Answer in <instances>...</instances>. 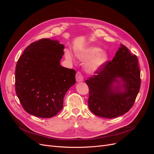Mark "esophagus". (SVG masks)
I'll return each mask as SVG.
<instances>
[{"label":"esophagus","mask_w":154,"mask_h":154,"mask_svg":"<svg viewBox=\"0 0 154 154\" xmlns=\"http://www.w3.org/2000/svg\"><path fill=\"white\" fill-rule=\"evenodd\" d=\"M76 80L77 82H80L83 80V77L81 72L78 71L76 74Z\"/></svg>","instance_id":"esophagus-1"}]
</instances>
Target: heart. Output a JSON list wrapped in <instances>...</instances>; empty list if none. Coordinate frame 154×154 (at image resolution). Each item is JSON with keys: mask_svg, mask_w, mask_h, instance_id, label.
<instances>
[{"mask_svg": "<svg viewBox=\"0 0 154 154\" xmlns=\"http://www.w3.org/2000/svg\"><path fill=\"white\" fill-rule=\"evenodd\" d=\"M99 48L91 47L83 51V52L77 54L78 57L83 60L89 59L96 55L90 62L86 64V69L88 71H94L103 65L106 60V54L103 51H100ZM66 57L67 60H72V55L69 51L66 52Z\"/></svg>", "mask_w": 154, "mask_h": 154, "instance_id": "obj_1", "label": "heart"}]
</instances>
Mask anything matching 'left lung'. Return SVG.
<instances>
[{"instance_id": "1", "label": "left lung", "mask_w": 154, "mask_h": 154, "mask_svg": "<svg viewBox=\"0 0 154 154\" xmlns=\"http://www.w3.org/2000/svg\"><path fill=\"white\" fill-rule=\"evenodd\" d=\"M85 80L89 90L88 108L93 114L105 118H114L127 113L132 108L141 86L140 69L136 54H132L123 44L111 61L105 62ZM121 77L125 91L113 84Z\"/></svg>"}]
</instances>
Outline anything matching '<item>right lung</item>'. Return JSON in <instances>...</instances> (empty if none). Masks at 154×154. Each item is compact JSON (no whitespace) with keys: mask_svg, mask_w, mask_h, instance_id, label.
Wrapping results in <instances>:
<instances>
[{"mask_svg":"<svg viewBox=\"0 0 154 154\" xmlns=\"http://www.w3.org/2000/svg\"><path fill=\"white\" fill-rule=\"evenodd\" d=\"M64 45L42 38L31 43L18 60L15 91L24 109L31 115L49 118L63 108V97L76 83V71L60 65Z\"/></svg>","mask_w":154,"mask_h":154,"instance_id":"add662e5","label":"right lung"}]
</instances>
